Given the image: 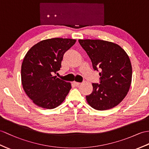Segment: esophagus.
Returning a JSON list of instances; mask_svg holds the SVG:
<instances>
[{
  "mask_svg": "<svg viewBox=\"0 0 149 149\" xmlns=\"http://www.w3.org/2000/svg\"><path fill=\"white\" fill-rule=\"evenodd\" d=\"M73 84L76 86H78V85H80V83L79 82H77V81H73Z\"/></svg>",
  "mask_w": 149,
  "mask_h": 149,
  "instance_id": "esophagus-1",
  "label": "esophagus"
}]
</instances>
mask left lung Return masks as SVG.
<instances>
[{"instance_id": "1", "label": "left lung", "mask_w": 149, "mask_h": 149, "mask_svg": "<svg viewBox=\"0 0 149 149\" xmlns=\"http://www.w3.org/2000/svg\"><path fill=\"white\" fill-rule=\"evenodd\" d=\"M91 59L94 70L99 69L100 84L92 83L93 91L86 96L96 110L110 109L120 103L129 91L132 68L128 54L114 43L102 40H79Z\"/></svg>"}]
</instances>
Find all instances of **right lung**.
<instances>
[{"instance_id":"obj_1","label":"right lung","mask_w":149,"mask_h":149,"mask_svg":"<svg viewBox=\"0 0 149 149\" xmlns=\"http://www.w3.org/2000/svg\"><path fill=\"white\" fill-rule=\"evenodd\" d=\"M76 40L54 38L37 43L28 50L21 65V82L25 93L40 107L59 106L71 88L70 83L53 76L60 70L64 53Z\"/></svg>"}]
</instances>
